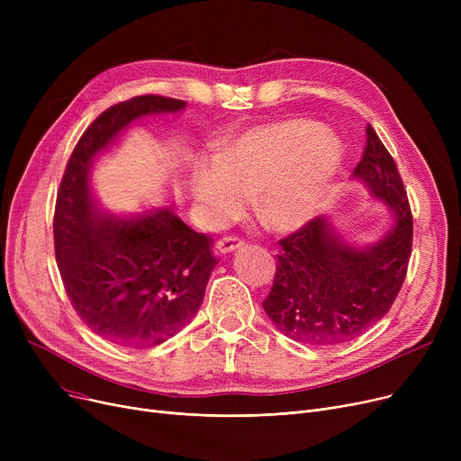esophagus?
<instances>
[{"mask_svg":"<svg viewBox=\"0 0 461 461\" xmlns=\"http://www.w3.org/2000/svg\"><path fill=\"white\" fill-rule=\"evenodd\" d=\"M245 245V240L243 239H239V237H222V239H218L216 240V252H221V254H230V252H233V250H237V249H240Z\"/></svg>","mask_w":461,"mask_h":461,"instance_id":"obj_1","label":"esophagus"}]
</instances>
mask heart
Returning a JSON list of instances; mask_svg holds the SVG:
<instances>
[{"instance_id":"heart-1","label":"heart","mask_w":461,"mask_h":461,"mask_svg":"<svg viewBox=\"0 0 461 461\" xmlns=\"http://www.w3.org/2000/svg\"><path fill=\"white\" fill-rule=\"evenodd\" d=\"M342 160L329 129L306 119H280L249 129L192 169L190 192L203 221L221 228L254 196L259 216L275 230L294 231L318 212Z\"/></svg>"}]
</instances>
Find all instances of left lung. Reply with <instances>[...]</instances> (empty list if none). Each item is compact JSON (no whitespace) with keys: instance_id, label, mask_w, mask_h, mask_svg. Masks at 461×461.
<instances>
[{"instance_id":"1","label":"left lung","mask_w":461,"mask_h":461,"mask_svg":"<svg viewBox=\"0 0 461 461\" xmlns=\"http://www.w3.org/2000/svg\"><path fill=\"white\" fill-rule=\"evenodd\" d=\"M353 177L391 209L393 224L375 243L353 247L318 216L280 240L275 282L261 304L275 327L295 342L353 340L391 310L405 280L413 216L396 162L372 125Z\"/></svg>"}]
</instances>
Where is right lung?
Returning <instances> with one entry per match:
<instances>
[{
  "mask_svg": "<svg viewBox=\"0 0 461 461\" xmlns=\"http://www.w3.org/2000/svg\"><path fill=\"white\" fill-rule=\"evenodd\" d=\"M185 106L141 95L103 112L78 140L58 192L54 245L65 292L95 334L123 348H155L190 323L218 259L211 237L167 207L132 218L104 214L87 176L95 157L134 121Z\"/></svg>",
  "mask_w": 461,
  "mask_h": 461,
  "instance_id": "add662e5",
  "label": "right lung"
}]
</instances>
